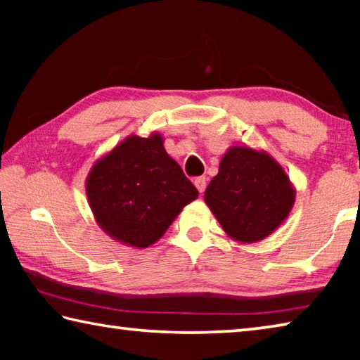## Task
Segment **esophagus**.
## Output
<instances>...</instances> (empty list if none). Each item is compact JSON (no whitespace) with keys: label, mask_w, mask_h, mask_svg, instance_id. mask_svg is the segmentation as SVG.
Masks as SVG:
<instances>
[{"label":"esophagus","mask_w":360,"mask_h":360,"mask_svg":"<svg viewBox=\"0 0 360 360\" xmlns=\"http://www.w3.org/2000/svg\"><path fill=\"white\" fill-rule=\"evenodd\" d=\"M195 187L198 188L200 193L205 192V188H206V178H205V176H202V178L195 179Z\"/></svg>","instance_id":"34e87169"}]
</instances>
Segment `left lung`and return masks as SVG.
<instances>
[{
	"label": "left lung",
	"instance_id": "8db88e82",
	"mask_svg": "<svg viewBox=\"0 0 360 360\" xmlns=\"http://www.w3.org/2000/svg\"><path fill=\"white\" fill-rule=\"evenodd\" d=\"M205 203L231 240L251 245L279 229L295 203V187L266 150L230 146Z\"/></svg>",
	"mask_w": 360,
	"mask_h": 360
}]
</instances>
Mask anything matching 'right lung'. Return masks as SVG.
<instances>
[{"label":"right lung","instance_id":"obj_1","mask_svg":"<svg viewBox=\"0 0 360 360\" xmlns=\"http://www.w3.org/2000/svg\"><path fill=\"white\" fill-rule=\"evenodd\" d=\"M163 143L157 131L146 138L129 135L95 160L85 179L95 222L125 246L154 245L198 197Z\"/></svg>","mask_w":360,"mask_h":360}]
</instances>
